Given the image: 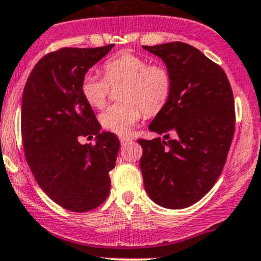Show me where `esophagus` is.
I'll return each instance as SVG.
<instances>
[{"label": "esophagus", "mask_w": 261, "mask_h": 261, "mask_svg": "<svg viewBox=\"0 0 261 261\" xmlns=\"http://www.w3.org/2000/svg\"><path fill=\"white\" fill-rule=\"evenodd\" d=\"M131 139L127 138V136H120V143L121 145H126L127 143H130Z\"/></svg>", "instance_id": "1"}]
</instances>
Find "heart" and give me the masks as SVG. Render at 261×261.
I'll return each mask as SVG.
<instances>
[{"label":"heart","instance_id":"b5f03b06","mask_svg":"<svg viewBox=\"0 0 261 261\" xmlns=\"http://www.w3.org/2000/svg\"><path fill=\"white\" fill-rule=\"evenodd\" d=\"M105 80L94 73H86L81 81V93L92 107L101 109L106 103L110 86L123 83L120 89L122 102L111 105L99 115L106 130L127 135L136 122L146 115L159 114L169 101L173 77L167 67L149 64V60L133 53H120L103 64Z\"/></svg>","mask_w":261,"mask_h":261}]
</instances>
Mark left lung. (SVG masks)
I'll use <instances>...</instances> for the list:
<instances>
[{
	"label": "left lung",
	"mask_w": 261,
	"mask_h": 261,
	"mask_svg": "<svg viewBox=\"0 0 261 261\" xmlns=\"http://www.w3.org/2000/svg\"><path fill=\"white\" fill-rule=\"evenodd\" d=\"M143 48L173 77L172 96L149 125L164 136L139 140L144 187L159 206L186 208L208 193L227 159L235 133L232 89L222 68L188 44Z\"/></svg>",
	"instance_id": "8db88e82"
}]
</instances>
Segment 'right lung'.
Masks as SVG:
<instances>
[{"mask_svg": "<svg viewBox=\"0 0 261 261\" xmlns=\"http://www.w3.org/2000/svg\"><path fill=\"white\" fill-rule=\"evenodd\" d=\"M101 48H63L41 58L29 75L21 101L26 160L40 188L59 206L87 212L103 203L111 188L120 141L101 131L81 93L83 75L106 57ZM96 144H81V136Z\"/></svg>", "mask_w": 261, "mask_h": 261, "instance_id": "add662e5", "label": "right lung"}]
</instances>
